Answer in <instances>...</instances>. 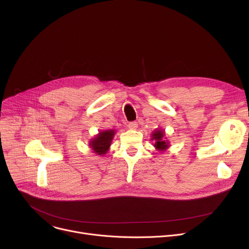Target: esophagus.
<instances>
[{
  "label": "esophagus",
  "instance_id": "34e87169",
  "mask_svg": "<svg viewBox=\"0 0 249 249\" xmlns=\"http://www.w3.org/2000/svg\"><path fill=\"white\" fill-rule=\"evenodd\" d=\"M137 126H138L137 122H134V121L128 123V128H129V129H136Z\"/></svg>",
  "mask_w": 249,
  "mask_h": 249
}]
</instances>
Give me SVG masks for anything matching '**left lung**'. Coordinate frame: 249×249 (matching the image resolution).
Listing matches in <instances>:
<instances>
[{
    "label": "left lung",
    "instance_id": "1",
    "mask_svg": "<svg viewBox=\"0 0 249 249\" xmlns=\"http://www.w3.org/2000/svg\"><path fill=\"white\" fill-rule=\"evenodd\" d=\"M151 140L154 141L153 146L159 151H163L169 147V141L164 138V131L161 129H155L151 134Z\"/></svg>",
    "mask_w": 249,
    "mask_h": 249
}]
</instances>
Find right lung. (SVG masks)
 I'll return each instance as SVG.
<instances>
[{
	"instance_id": "obj_1",
	"label": "right lung",
	"mask_w": 249,
	"mask_h": 249,
	"mask_svg": "<svg viewBox=\"0 0 249 249\" xmlns=\"http://www.w3.org/2000/svg\"><path fill=\"white\" fill-rule=\"evenodd\" d=\"M115 135V130H105L89 141V147L98 155L106 154L110 148L111 142Z\"/></svg>"
}]
</instances>
